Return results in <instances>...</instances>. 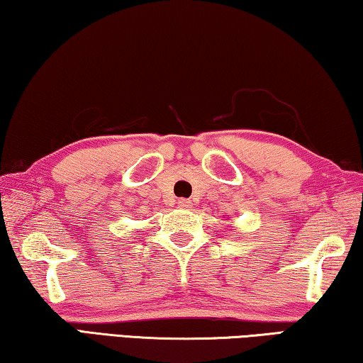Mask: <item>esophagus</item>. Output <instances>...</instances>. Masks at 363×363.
<instances>
[{
  "label": "esophagus",
  "mask_w": 363,
  "mask_h": 363,
  "mask_svg": "<svg viewBox=\"0 0 363 363\" xmlns=\"http://www.w3.org/2000/svg\"><path fill=\"white\" fill-rule=\"evenodd\" d=\"M178 206L183 208V209H188L193 206V203L190 201V199H178Z\"/></svg>",
  "instance_id": "esophagus-1"
}]
</instances>
